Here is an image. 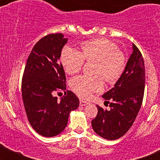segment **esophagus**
<instances>
[{
  "mask_svg": "<svg viewBox=\"0 0 160 160\" xmlns=\"http://www.w3.org/2000/svg\"><path fill=\"white\" fill-rule=\"evenodd\" d=\"M88 104V102L86 101H83V100H80V106L83 107V106H86Z\"/></svg>",
  "mask_w": 160,
  "mask_h": 160,
  "instance_id": "34e87169",
  "label": "esophagus"
}]
</instances>
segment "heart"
<instances>
[{
	"instance_id": "b5f03b06",
	"label": "heart",
	"mask_w": 160,
	"mask_h": 160,
	"mask_svg": "<svg viewBox=\"0 0 160 160\" xmlns=\"http://www.w3.org/2000/svg\"><path fill=\"white\" fill-rule=\"evenodd\" d=\"M61 62L65 71L73 75L82 69L85 61L94 62V76H79L70 82V87L82 98H90L94 93L103 89L104 80L110 84L121 78L126 68L125 54L115 43L107 38H96L81 44V52L65 46L61 52Z\"/></svg>"
}]
</instances>
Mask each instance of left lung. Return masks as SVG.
<instances>
[{
    "label": "left lung",
    "mask_w": 160,
    "mask_h": 160,
    "mask_svg": "<svg viewBox=\"0 0 160 160\" xmlns=\"http://www.w3.org/2000/svg\"><path fill=\"white\" fill-rule=\"evenodd\" d=\"M145 88V66L142 55L135 44L125 70L112 89L102 95L104 110L97 106V116L91 121L97 135L109 140L122 137L131 128L140 110Z\"/></svg>",
    "instance_id": "obj_1"
}]
</instances>
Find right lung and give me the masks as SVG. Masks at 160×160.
Masks as SVG:
<instances>
[{
	"label": "right lung",
	"instance_id": "1",
	"mask_svg": "<svg viewBox=\"0 0 160 160\" xmlns=\"http://www.w3.org/2000/svg\"><path fill=\"white\" fill-rule=\"evenodd\" d=\"M67 38L62 33H49L38 41L31 50L22 80L24 107L29 123L36 132L53 137L66 128L69 114L78 107V98L66 90L64 69L60 55ZM63 90L61 101L53 97Z\"/></svg>",
	"mask_w": 160,
	"mask_h": 160
}]
</instances>
